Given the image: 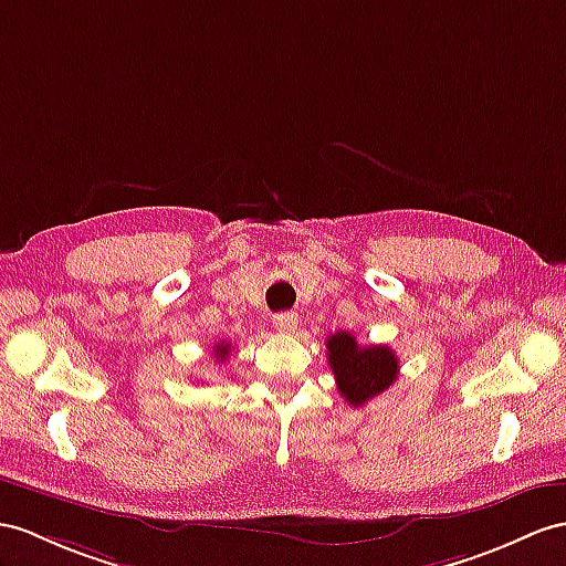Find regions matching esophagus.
I'll return each mask as SVG.
<instances>
[{"instance_id":"obj_1","label":"esophagus","mask_w":566,"mask_h":566,"mask_svg":"<svg viewBox=\"0 0 566 566\" xmlns=\"http://www.w3.org/2000/svg\"><path fill=\"white\" fill-rule=\"evenodd\" d=\"M297 314L295 312H283V314H275L273 316V326L281 331V334H295L297 328Z\"/></svg>"}]
</instances>
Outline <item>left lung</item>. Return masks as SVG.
<instances>
[{"label":"left lung","instance_id":"8db88e82","mask_svg":"<svg viewBox=\"0 0 566 566\" xmlns=\"http://www.w3.org/2000/svg\"><path fill=\"white\" fill-rule=\"evenodd\" d=\"M326 350L336 387L355 408L387 391L398 377V357L389 346H360L348 331L328 336Z\"/></svg>","mask_w":566,"mask_h":566}]
</instances>
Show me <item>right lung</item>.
I'll use <instances>...</instances> for the list:
<instances>
[{
	"label": "right lung",
	"mask_w": 566,
	"mask_h": 566,
	"mask_svg": "<svg viewBox=\"0 0 566 566\" xmlns=\"http://www.w3.org/2000/svg\"><path fill=\"white\" fill-rule=\"evenodd\" d=\"M213 353H216V360H218V363H226V357L230 355V343H226V340H220V343H216V348H213Z\"/></svg>",
	"instance_id": "right-lung-1"
}]
</instances>
